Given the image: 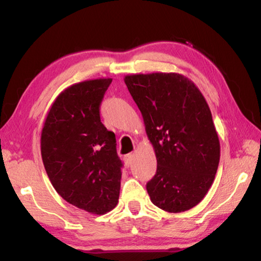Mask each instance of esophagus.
I'll list each match as a JSON object with an SVG mask.
<instances>
[{
	"mask_svg": "<svg viewBox=\"0 0 261 261\" xmlns=\"http://www.w3.org/2000/svg\"><path fill=\"white\" fill-rule=\"evenodd\" d=\"M132 159H134V154L129 153V154H126V155H124V159H123V160H124L126 166H130L132 162Z\"/></svg>",
	"mask_w": 261,
	"mask_h": 261,
	"instance_id": "esophagus-1",
	"label": "esophagus"
}]
</instances>
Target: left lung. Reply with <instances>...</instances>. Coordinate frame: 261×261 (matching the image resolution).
<instances>
[{"label": "left lung", "mask_w": 261, "mask_h": 261, "mask_svg": "<svg viewBox=\"0 0 261 261\" xmlns=\"http://www.w3.org/2000/svg\"><path fill=\"white\" fill-rule=\"evenodd\" d=\"M124 82L156 156V173L146 184L151 201L169 213L192 208L208 192L220 161L219 137L204 95L174 72L130 74Z\"/></svg>", "instance_id": "8db88e82"}]
</instances>
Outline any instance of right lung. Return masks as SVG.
I'll list each match as a JSON object with an SVG mask.
<instances>
[{
  "instance_id": "obj_1",
  "label": "right lung",
  "mask_w": 261,
  "mask_h": 261,
  "mask_svg": "<svg viewBox=\"0 0 261 261\" xmlns=\"http://www.w3.org/2000/svg\"><path fill=\"white\" fill-rule=\"evenodd\" d=\"M112 78L82 82L57 96L41 132V156L57 193L92 214L118 202L123 163L116 138L100 118V105Z\"/></svg>"
}]
</instances>
